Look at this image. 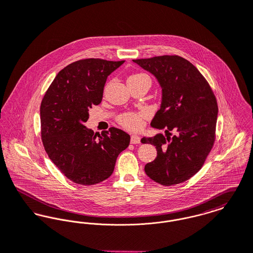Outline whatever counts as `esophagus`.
I'll return each instance as SVG.
<instances>
[{"label": "esophagus", "mask_w": 253, "mask_h": 253, "mask_svg": "<svg viewBox=\"0 0 253 253\" xmlns=\"http://www.w3.org/2000/svg\"><path fill=\"white\" fill-rule=\"evenodd\" d=\"M140 138L137 135H132L131 136V143L133 144H137V143H140Z\"/></svg>", "instance_id": "esophagus-1"}]
</instances>
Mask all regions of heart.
Listing matches in <instances>:
<instances>
[{
    "mask_svg": "<svg viewBox=\"0 0 253 253\" xmlns=\"http://www.w3.org/2000/svg\"><path fill=\"white\" fill-rule=\"evenodd\" d=\"M139 79H147V80H149V78L145 74L139 73V74H134V75L130 76L128 78V81H130V80H139ZM145 115H146V113L127 112V113H121L118 116L117 121L124 128L136 131V130H139V129L142 127L143 117Z\"/></svg>",
    "mask_w": 253,
    "mask_h": 253,
    "instance_id": "1",
    "label": "heart"
}]
</instances>
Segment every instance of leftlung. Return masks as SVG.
I'll use <instances>...</instances> for the list:
<instances>
[{
    "label": "left lung",
    "instance_id": "1",
    "mask_svg": "<svg viewBox=\"0 0 253 253\" xmlns=\"http://www.w3.org/2000/svg\"><path fill=\"white\" fill-rule=\"evenodd\" d=\"M133 61L151 73L162 87L161 108L151 126L167 133V137L158 134L141 139L157 150V157L145 165L144 171L165 186L184 182L203 167L215 141L218 108L214 93L196 67L182 57Z\"/></svg>",
    "mask_w": 253,
    "mask_h": 253
}]
</instances>
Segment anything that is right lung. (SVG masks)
I'll use <instances>...</instances> for the list:
<instances>
[{
  "mask_svg": "<svg viewBox=\"0 0 253 253\" xmlns=\"http://www.w3.org/2000/svg\"><path fill=\"white\" fill-rule=\"evenodd\" d=\"M124 61L88 58L61 70L41 104L44 149L60 171L75 183L93 185L113 172L117 156L130 136L111 127L97 134L84 125L88 111L102 102L108 77Z\"/></svg>",
  "mask_w": 253,
  "mask_h": 253,
  "instance_id": "1",
  "label": "right lung"
}]
</instances>
